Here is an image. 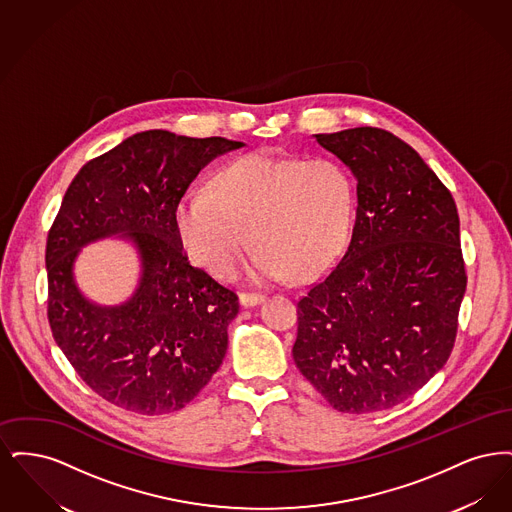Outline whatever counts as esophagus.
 Returning a JSON list of instances; mask_svg holds the SVG:
<instances>
[{
    "mask_svg": "<svg viewBox=\"0 0 512 512\" xmlns=\"http://www.w3.org/2000/svg\"><path fill=\"white\" fill-rule=\"evenodd\" d=\"M263 301H265V295H261V293H240V303L244 307H255V305H259Z\"/></svg>",
    "mask_w": 512,
    "mask_h": 512,
    "instance_id": "34e87169",
    "label": "esophagus"
}]
</instances>
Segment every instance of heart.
I'll use <instances>...</instances> for the list:
<instances>
[{
  "mask_svg": "<svg viewBox=\"0 0 512 512\" xmlns=\"http://www.w3.org/2000/svg\"><path fill=\"white\" fill-rule=\"evenodd\" d=\"M353 211V180L336 159L253 153L226 165L211 188L188 190L174 222L190 259L213 276L230 274L251 238L247 274L280 282L330 267L347 244Z\"/></svg>",
  "mask_w": 512,
  "mask_h": 512,
  "instance_id": "1",
  "label": "heart"
}]
</instances>
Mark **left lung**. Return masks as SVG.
<instances>
[{"mask_svg": "<svg viewBox=\"0 0 512 512\" xmlns=\"http://www.w3.org/2000/svg\"><path fill=\"white\" fill-rule=\"evenodd\" d=\"M357 180L340 261L297 301L293 361L340 413L391 409L447 363L466 290L459 213L413 147L361 126L315 134Z\"/></svg>", "mask_w": 512, "mask_h": 512, "instance_id": "left-lung-1", "label": "left lung"}]
</instances>
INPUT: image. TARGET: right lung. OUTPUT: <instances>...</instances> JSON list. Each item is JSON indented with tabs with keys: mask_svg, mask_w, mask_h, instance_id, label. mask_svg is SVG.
Returning a JSON list of instances; mask_svg holds the SVG:
<instances>
[{
	"mask_svg": "<svg viewBox=\"0 0 512 512\" xmlns=\"http://www.w3.org/2000/svg\"><path fill=\"white\" fill-rule=\"evenodd\" d=\"M244 142L147 130L88 161L74 176L46 245L48 318L78 376L105 401L140 414L186 407L222 365L238 295L190 265L176 207L199 171ZM121 235L143 274L122 306L86 300L73 280L84 245Z\"/></svg>",
	"mask_w": 512,
	"mask_h": 512,
	"instance_id": "1",
	"label": "right lung"
}]
</instances>
